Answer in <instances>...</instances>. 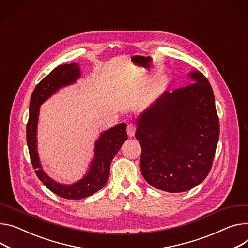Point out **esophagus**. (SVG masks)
<instances>
[{"label":"esophagus","instance_id":"esophagus-1","mask_svg":"<svg viewBox=\"0 0 248 248\" xmlns=\"http://www.w3.org/2000/svg\"><path fill=\"white\" fill-rule=\"evenodd\" d=\"M135 131H136V126L133 123H129L127 125V134L129 137H133L135 135Z\"/></svg>","mask_w":248,"mask_h":248}]
</instances>
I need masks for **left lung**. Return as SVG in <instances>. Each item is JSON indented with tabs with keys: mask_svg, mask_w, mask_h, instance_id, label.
I'll list each match as a JSON object with an SVG mask.
<instances>
[{
	"mask_svg": "<svg viewBox=\"0 0 248 248\" xmlns=\"http://www.w3.org/2000/svg\"><path fill=\"white\" fill-rule=\"evenodd\" d=\"M188 76L194 83L165 91L136 120L141 173L169 193L186 192L206 178L218 142L213 88L202 72Z\"/></svg>",
	"mask_w": 248,
	"mask_h": 248,
	"instance_id": "1",
	"label": "left lung"
}]
</instances>
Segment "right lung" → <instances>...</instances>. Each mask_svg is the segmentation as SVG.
Masks as SVG:
<instances>
[{"instance_id": "1", "label": "right lung", "mask_w": 248, "mask_h": 248, "mask_svg": "<svg viewBox=\"0 0 248 248\" xmlns=\"http://www.w3.org/2000/svg\"><path fill=\"white\" fill-rule=\"evenodd\" d=\"M79 76L80 70L78 63L59 65L47 74L32 91L30 102V116L27 124V143L31 161L37 178L52 193L67 200H81L101 189L108 181L112 159L128 139L125 123L103 132L98 141L95 143V155L89 170L84 178L73 185L66 186L56 183L44 172L36 150V128L40 106L55 91L62 86L75 82Z\"/></svg>"}]
</instances>
